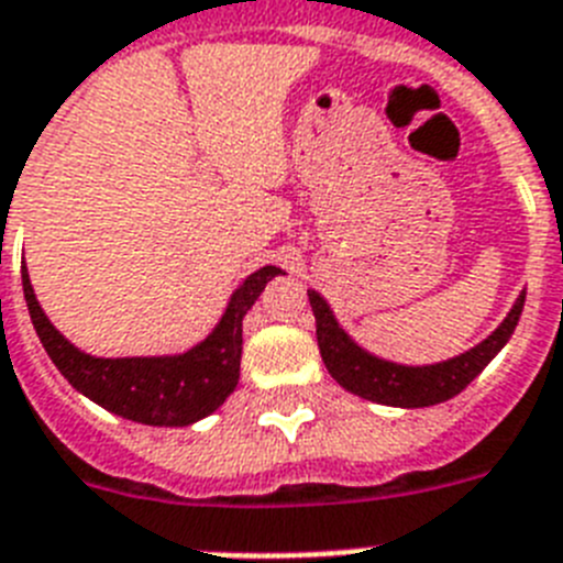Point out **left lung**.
I'll return each instance as SVG.
<instances>
[{
	"mask_svg": "<svg viewBox=\"0 0 563 563\" xmlns=\"http://www.w3.org/2000/svg\"><path fill=\"white\" fill-rule=\"evenodd\" d=\"M310 307L316 316V339H319L321 358L330 376L367 401L387 407H432L446 398L459 396L484 367L498 355V350L510 341L518 319L523 310V292L516 299L507 319L493 330V335L475 344L467 353L446 358L441 364H424V367H407V364L384 362L378 355H369L339 328L333 310L316 290H307Z\"/></svg>",
	"mask_w": 563,
	"mask_h": 563,
	"instance_id": "8db88e82",
	"label": "left lung"
}]
</instances>
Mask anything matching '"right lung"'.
Returning <instances> with one entry per match:
<instances>
[{
  "label": "right lung",
  "mask_w": 563,
  "mask_h": 563,
  "mask_svg": "<svg viewBox=\"0 0 563 563\" xmlns=\"http://www.w3.org/2000/svg\"><path fill=\"white\" fill-rule=\"evenodd\" d=\"M273 276H282V271L267 264L244 278L222 321L194 350L151 358H96L81 353L47 321L25 267L22 290L42 347L81 396L139 424L187 427L219 410L235 390L242 364V321Z\"/></svg>",
  "instance_id": "add662e5"
}]
</instances>
